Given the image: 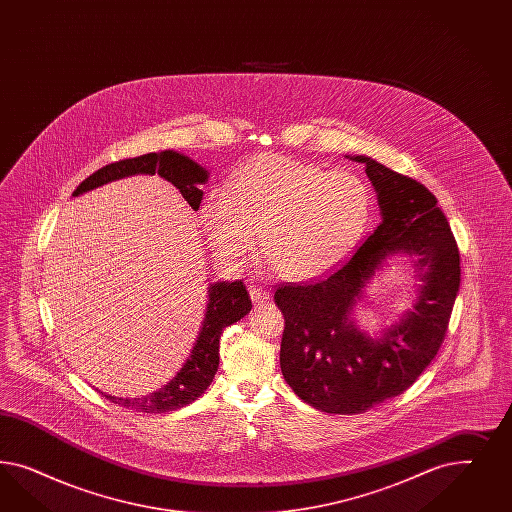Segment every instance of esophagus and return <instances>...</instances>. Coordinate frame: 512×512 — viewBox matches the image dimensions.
Listing matches in <instances>:
<instances>
[{"mask_svg": "<svg viewBox=\"0 0 512 512\" xmlns=\"http://www.w3.org/2000/svg\"><path fill=\"white\" fill-rule=\"evenodd\" d=\"M249 296H251V300H253L255 306H261V304L270 300V293H268L266 289H263V287H257V285L249 287Z\"/></svg>", "mask_w": 512, "mask_h": 512, "instance_id": "esophagus-1", "label": "esophagus"}]
</instances>
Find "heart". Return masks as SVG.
Listing matches in <instances>:
<instances>
[{
  "label": "heart",
  "instance_id": "1",
  "mask_svg": "<svg viewBox=\"0 0 512 512\" xmlns=\"http://www.w3.org/2000/svg\"><path fill=\"white\" fill-rule=\"evenodd\" d=\"M372 212V191L355 172L261 155L234 176L231 193L212 189L206 195L201 217L223 261H248L264 233V257L272 270L306 281L353 255Z\"/></svg>",
  "mask_w": 512,
  "mask_h": 512
}]
</instances>
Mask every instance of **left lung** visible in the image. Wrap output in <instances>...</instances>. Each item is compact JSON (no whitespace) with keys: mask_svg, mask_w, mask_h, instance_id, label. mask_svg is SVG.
<instances>
[{"mask_svg":"<svg viewBox=\"0 0 512 512\" xmlns=\"http://www.w3.org/2000/svg\"><path fill=\"white\" fill-rule=\"evenodd\" d=\"M345 157L366 165L381 223L340 270L310 285H281L274 300L285 317L279 364L287 385L319 411L357 415L402 394L434 360L460 287V253L426 187L368 155ZM394 256L416 266V298L370 337L352 313Z\"/></svg>","mask_w":512,"mask_h":512,"instance_id":"left-lung-1","label":"left lung"}]
</instances>
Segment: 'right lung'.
I'll list each match as a JSON object with an SVG mask.
<instances>
[{"mask_svg": "<svg viewBox=\"0 0 512 512\" xmlns=\"http://www.w3.org/2000/svg\"><path fill=\"white\" fill-rule=\"evenodd\" d=\"M137 174H159L176 187L193 210H199L202 189L210 178V172L174 150L152 152L133 159L110 163L93 172L73 191L80 197L92 189L107 186L110 182L124 180ZM251 311V300L242 281H214L208 285V302L202 319L199 336L189 351V357L171 381L154 392L140 398H116L103 394L107 400L140 413H169L195 402L216 377L219 368V338L225 326L233 325Z\"/></svg>", "mask_w": 512, "mask_h": 512, "instance_id": "add662e5", "label": "right lung"}]
</instances>
